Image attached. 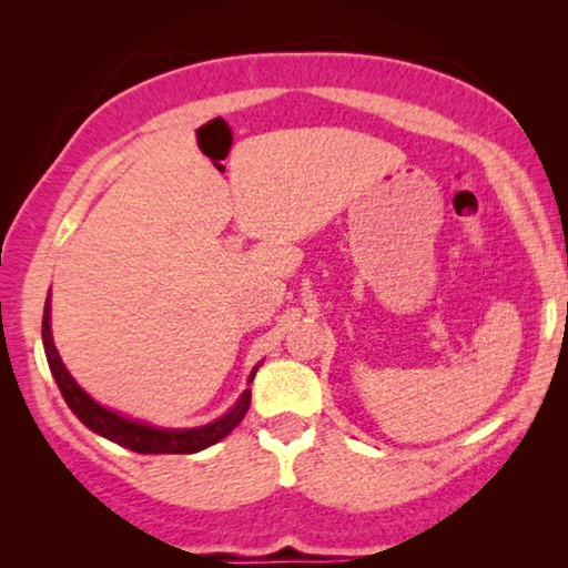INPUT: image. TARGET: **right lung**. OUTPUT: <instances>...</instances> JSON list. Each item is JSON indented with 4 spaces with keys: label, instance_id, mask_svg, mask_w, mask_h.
<instances>
[{
    "label": "right lung",
    "instance_id": "right-lung-1",
    "mask_svg": "<svg viewBox=\"0 0 568 568\" xmlns=\"http://www.w3.org/2000/svg\"><path fill=\"white\" fill-rule=\"evenodd\" d=\"M42 343H44L47 363H50L52 376L74 416L80 418L90 430H94V434L110 438L114 444L134 450V454H197V450L223 440L230 430L243 420V416L250 408V388H247L223 418H217L200 428H155V426H148V423L130 420L120 416V413L100 406L98 400H92L88 393L77 386V381L70 376V371L64 368V363L52 341L50 297H47L44 315H42ZM255 371L250 373V381L255 378Z\"/></svg>",
    "mask_w": 568,
    "mask_h": 568
}]
</instances>
